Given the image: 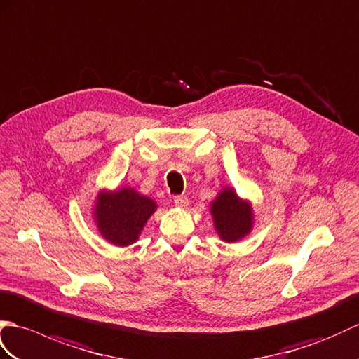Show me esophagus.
<instances>
[{"label":"esophagus","instance_id":"34e87169","mask_svg":"<svg viewBox=\"0 0 359 359\" xmlns=\"http://www.w3.org/2000/svg\"><path fill=\"white\" fill-rule=\"evenodd\" d=\"M173 203H175V205H178V207H186L189 204V200H187V196H184V195H178V196L173 198Z\"/></svg>","mask_w":359,"mask_h":359}]
</instances>
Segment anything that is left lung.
I'll list each match as a JSON object with an SVG mask.
<instances>
[{"instance_id": "obj_1", "label": "left lung", "mask_w": 359, "mask_h": 359, "mask_svg": "<svg viewBox=\"0 0 359 359\" xmlns=\"http://www.w3.org/2000/svg\"><path fill=\"white\" fill-rule=\"evenodd\" d=\"M210 205L215 229L221 240L235 243L250 233L253 224L252 207L240 200L233 189L226 187Z\"/></svg>"}]
</instances>
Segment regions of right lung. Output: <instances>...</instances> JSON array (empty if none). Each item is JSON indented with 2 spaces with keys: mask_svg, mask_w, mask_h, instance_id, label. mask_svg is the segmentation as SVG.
Listing matches in <instances>:
<instances>
[{
  "mask_svg": "<svg viewBox=\"0 0 359 359\" xmlns=\"http://www.w3.org/2000/svg\"><path fill=\"white\" fill-rule=\"evenodd\" d=\"M156 209V203L130 187L114 194L102 192L95 205L100 233L115 245H129L138 240L142 227Z\"/></svg>",
  "mask_w": 359,
  "mask_h": 359,
  "instance_id": "obj_1",
  "label": "right lung"
}]
</instances>
